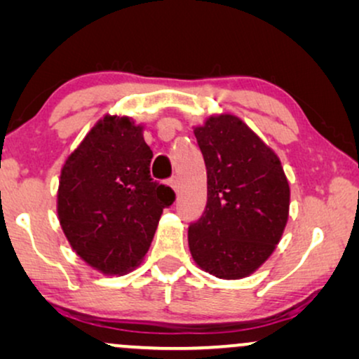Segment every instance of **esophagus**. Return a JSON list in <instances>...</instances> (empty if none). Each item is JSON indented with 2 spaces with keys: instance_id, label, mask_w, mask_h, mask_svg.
<instances>
[{
  "instance_id": "esophagus-1",
  "label": "esophagus",
  "mask_w": 359,
  "mask_h": 359,
  "mask_svg": "<svg viewBox=\"0 0 359 359\" xmlns=\"http://www.w3.org/2000/svg\"><path fill=\"white\" fill-rule=\"evenodd\" d=\"M168 184L171 186V189H173V191H178V189H180V180H178V176H173V178H170V180H168Z\"/></svg>"
}]
</instances>
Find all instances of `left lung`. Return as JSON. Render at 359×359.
<instances>
[{
  "instance_id": "obj_1",
  "label": "left lung",
  "mask_w": 359,
  "mask_h": 359,
  "mask_svg": "<svg viewBox=\"0 0 359 359\" xmlns=\"http://www.w3.org/2000/svg\"><path fill=\"white\" fill-rule=\"evenodd\" d=\"M194 135L208 170V204L189 225V252L215 278H247L283 237L287 178L278 155L237 116H210Z\"/></svg>"
}]
</instances>
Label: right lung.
I'll use <instances>...</instances> for the list:
<instances>
[{
	"label": "right lung",
	"instance_id": "add662e5",
	"mask_svg": "<svg viewBox=\"0 0 359 359\" xmlns=\"http://www.w3.org/2000/svg\"><path fill=\"white\" fill-rule=\"evenodd\" d=\"M144 127L126 116H104L62 168L57 212L68 243L107 276L139 266L149 252L170 186L151 180Z\"/></svg>",
	"mask_w": 359,
	"mask_h": 359
}]
</instances>
